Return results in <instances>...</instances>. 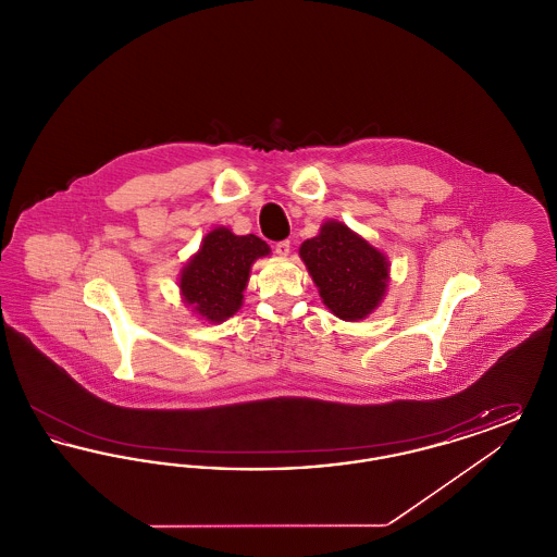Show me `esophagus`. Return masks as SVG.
Here are the masks:
<instances>
[{
  "label": "esophagus",
  "instance_id": "obj_1",
  "mask_svg": "<svg viewBox=\"0 0 557 557\" xmlns=\"http://www.w3.org/2000/svg\"><path fill=\"white\" fill-rule=\"evenodd\" d=\"M273 250H275V255H280V257H288L292 250L290 239H282V242H277L275 246H273Z\"/></svg>",
  "mask_w": 557,
  "mask_h": 557
}]
</instances>
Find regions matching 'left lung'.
Listing matches in <instances>:
<instances>
[{"instance_id": "left-lung-1", "label": "left lung", "mask_w": 557, "mask_h": 557, "mask_svg": "<svg viewBox=\"0 0 557 557\" xmlns=\"http://www.w3.org/2000/svg\"><path fill=\"white\" fill-rule=\"evenodd\" d=\"M298 255L323 305L336 318L361 321L382 305L391 284V261L343 221H325L315 238L300 244Z\"/></svg>"}]
</instances>
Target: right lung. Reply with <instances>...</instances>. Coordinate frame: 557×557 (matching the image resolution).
<instances>
[{"label": "right lung", "instance_id": "add662e5", "mask_svg": "<svg viewBox=\"0 0 557 557\" xmlns=\"http://www.w3.org/2000/svg\"><path fill=\"white\" fill-rule=\"evenodd\" d=\"M271 255L265 239L236 236L230 227H214L180 271V294L187 309L209 323L234 318L244 302L250 269Z\"/></svg>", "mask_w": 557, "mask_h": 557}]
</instances>
